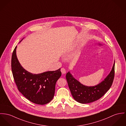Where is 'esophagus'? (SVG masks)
<instances>
[{
  "label": "esophagus",
  "mask_w": 126,
  "mask_h": 126,
  "mask_svg": "<svg viewBox=\"0 0 126 126\" xmlns=\"http://www.w3.org/2000/svg\"><path fill=\"white\" fill-rule=\"evenodd\" d=\"M61 71L62 72V74H65L66 71V70L64 69V68H61Z\"/></svg>",
  "instance_id": "34e87169"
}]
</instances>
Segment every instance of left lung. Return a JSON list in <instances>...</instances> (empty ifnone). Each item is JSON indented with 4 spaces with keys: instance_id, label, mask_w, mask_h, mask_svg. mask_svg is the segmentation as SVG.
<instances>
[{
    "instance_id": "8db88e82",
    "label": "left lung",
    "mask_w": 126,
    "mask_h": 126,
    "mask_svg": "<svg viewBox=\"0 0 126 126\" xmlns=\"http://www.w3.org/2000/svg\"><path fill=\"white\" fill-rule=\"evenodd\" d=\"M114 65L106 78L98 85L87 86L81 84L68 72L66 74V79L74 99L81 103H88L97 100L101 98L110 88L114 77Z\"/></svg>"
}]
</instances>
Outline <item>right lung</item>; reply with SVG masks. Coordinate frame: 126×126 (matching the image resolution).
I'll return each instance as SVG.
<instances>
[{
  "mask_svg": "<svg viewBox=\"0 0 126 126\" xmlns=\"http://www.w3.org/2000/svg\"><path fill=\"white\" fill-rule=\"evenodd\" d=\"M16 47L12 57V70L18 90L29 100L44 105L54 98L56 81L61 75L60 69L40 74H32L25 70L16 54Z\"/></svg>",
  "mask_w": 126,
  "mask_h": 126,
  "instance_id": "obj_1",
  "label": "right lung"
}]
</instances>
